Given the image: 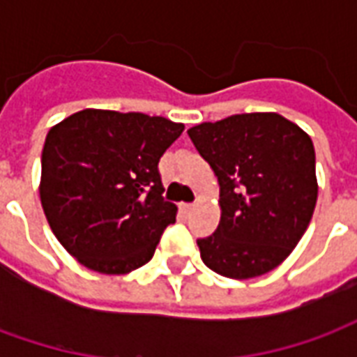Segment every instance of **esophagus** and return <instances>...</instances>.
Instances as JSON below:
<instances>
[{"label": "esophagus", "instance_id": "1", "mask_svg": "<svg viewBox=\"0 0 357 357\" xmlns=\"http://www.w3.org/2000/svg\"><path fill=\"white\" fill-rule=\"evenodd\" d=\"M179 210H181L183 214H189V212L193 210V204H179Z\"/></svg>", "mask_w": 357, "mask_h": 357}]
</instances>
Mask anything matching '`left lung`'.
<instances>
[{
	"label": "left lung",
	"mask_w": 357,
	"mask_h": 357,
	"mask_svg": "<svg viewBox=\"0 0 357 357\" xmlns=\"http://www.w3.org/2000/svg\"><path fill=\"white\" fill-rule=\"evenodd\" d=\"M220 183V225L199 239L202 262L229 279L287 260L314 216V143L277 112L233 114L187 130Z\"/></svg>",
	"instance_id": "obj_1"
}]
</instances>
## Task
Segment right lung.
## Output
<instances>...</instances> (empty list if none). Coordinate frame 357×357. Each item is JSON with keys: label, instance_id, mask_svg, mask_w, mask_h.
<instances>
[{"label": "right lung", "instance_id": "1", "mask_svg": "<svg viewBox=\"0 0 357 357\" xmlns=\"http://www.w3.org/2000/svg\"><path fill=\"white\" fill-rule=\"evenodd\" d=\"M183 124L143 112L84 109L50 130L40 201L51 231L82 266L124 275L153 258L178 206L158 160Z\"/></svg>", "mask_w": 357, "mask_h": 357}]
</instances>
